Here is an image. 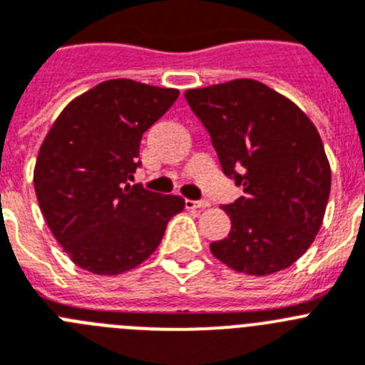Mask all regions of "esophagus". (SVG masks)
<instances>
[{
    "label": "esophagus",
    "instance_id": "34e87169",
    "mask_svg": "<svg viewBox=\"0 0 365 365\" xmlns=\"http://www.w3.org/2000/svg\"><path fill=\"white\" fill-rule=\"evenodd\" d=\"M185 207L187 209H204L209 207L207 200H185Z\"/></svg>",
    "mask_w": 365,
    "mask_h": 365
}]
</instances>
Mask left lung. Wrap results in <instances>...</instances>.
I'll return each mask as SVG.
<instances>
[{"instance_id": "8db88e82", "label": "left lung", "mask_w": 365, "mask_h": 365, "mask_svg": "<svg viewBox=\"0 0 365 365\" xmlns=\"http://www.w3.org/2000/svg\"><path fill=\"white\" fill-rule=\"evenodd\" d=\"M222 170L242 196L222 205L230 235L211 242L231 270L270 275L297 261L322 227L331 165L318 128L296 103L253 78L185 91Z\"/></svg>"}]
</instances>
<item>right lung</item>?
Instances as JSON below:
<instances>
[{"label": "right lung", "instance_id": "add662e5", "mask_svg": "<svg viewBox=\"0 0 365 365\" xmlns=\"http://www.w3.org/2000/svg\"><path fill=\"white\" fill-rule=\"evenodd\" d=\"M174 88L112 78L60 112L38 150L34 191L51 233L82 270L125 274L147 261L185 207L130 185L143 134L178 99Z\"/></svg>", "mask_w": 365, "mask_h": 365}]
</instances>
